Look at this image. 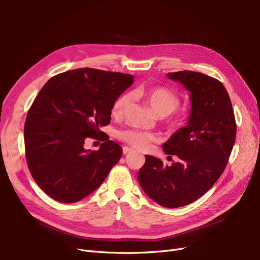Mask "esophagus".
I'll return each instance as SVG.
<instances>
[{
  "mask_svg": "<svg viewBox=\"0 0 260 260\" xmlns=\"http://www.w3.org/2000/svg\"><path fill=\"white\" fill-rule=\"evenodd\" d=\"M133 152H134V150L131 149V148H128V146H124V148H123V154H124V155L133 153Z\"/></svg>",
  "mask_w": 260,
  "mask_h": 260,
  "instance_id": "34e87169",
  "label": "esophagus"
}]
</instances>
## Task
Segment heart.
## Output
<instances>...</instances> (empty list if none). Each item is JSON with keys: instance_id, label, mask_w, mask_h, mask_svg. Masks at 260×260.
Listing matches in <instances>:
<instances>
[{"instance_id": "b5f03b06", "label": "heart", "mask_w": 260, "mask_h": 260, "mask_svg": "<svg viewBox=\"0 0 260 260\" xmlns=\"http://www.w3.org/2000/svg\"><path fill=\"white\" fill-rule=\"evenodd\" d=\"M135 96L141 98L148 104L156 115L165 117L172 114L179 106V98L172 90L165 87L138 88L134 90ZM131 95L122 94L119 96L111 108V114L116 118H122L126 114L131 105ZM119 138L126 142L133 148L144 151L149 149L152 142L158 141V136L153 133L143 132L139 129H126L119 134Z\"/></svg>"}]
</instances>
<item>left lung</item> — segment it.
I'll return each mask as SVG.
<instances>
[{
    "instance_id": "8db88e82",
    "label": "left lung",
    "mask_w": 260,
    "mask_h": 260,
    "mask_svg": "<svg viewBox=\"0 0 260 260\" xmlns=\"http://www.w3.org/2000/svg\"><path fill=\"white\" fill-rule=\"evenodd\" d=\"M167 76L186 88L191 102L187 125L162 144L164 152L176 155L178 160L164 166L159 158L145 155L138 182L157 204L176 208L200 199L217 182L229 161L237 126L231 99L221 82L193 71Z\"/></svg>"
}]
</instances>
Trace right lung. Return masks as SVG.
<instances>
[{"mask_svg":"<svg viewBox=\"0 0 260 260\" xmlns=\"http://www.w3.org/2000/svg\"><path fill=\"white\" fill-rule=\"evenodd\" d=\"M134 76L83 68L55 75L30 106L24 125L26 161L37 185L55 201L74 203L98 189L122 157L103 127ZM89 138L104 140L86 150Z\"/></svg>","mask_w":260,"mask_h":260,"instance_id":"obj_1","label":"right lung"}]
</instances>
